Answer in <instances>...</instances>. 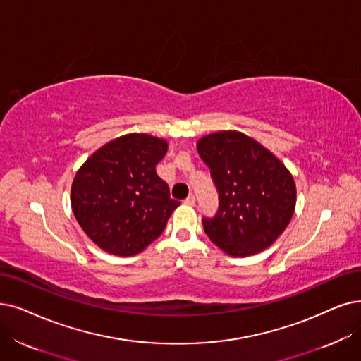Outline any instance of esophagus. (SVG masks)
<instances>
[{"mask_svg":"<svg viewBox=\"0 0 361 361\" xmlns=\"http://www.w3.org/2000/svg\"><path fill=\"white\" fill-rule=\"evenodd\" d=\"M183 204H185V206H190V207H192V206L195 204V197H194L192 194H191L190 197H186V198H185V201H183Z\"/></svg>","mask_w":361,"mask_h":361,"instance_id":"esophagus-1","label":"esophagus"}]
</instances>
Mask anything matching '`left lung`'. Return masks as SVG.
<instances>
[{
    "label": "left lung",
    "instance_id": "8db88e82",
    "mask_svg": "<svg viewBox=\"0 0 361 361\" xmlns=\"http://www.w3.org/2000/svg\"><path fill=\"white\" fill-rule=\"evenodd\" d=\"M219 192V209L203 218L207 237L222 252L246 257L265 250L289 225L296 206L292 173L269 149L237 130L197 142Z\"/></svg>",
    "mask_w": 361,
    "mask_h": 361
}]
</instances>
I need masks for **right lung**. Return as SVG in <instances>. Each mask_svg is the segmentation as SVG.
I'll return each instance as SVG.
<instances>
[{"mask_svg":"<svg viewBox=\"0 0 361 361\" xmlns=\"http://www.w3.org/2000/svg\"><path fill=\"white\" fill-rule=\"evenodd\" d=\"M167 148L166 139L128 133L105 143L78 169L71 207L97 247L135 256L161 235L180 204L155 171Z\"/></svg>","mask_w":361,"mask_h":361,"instance_id":"right-lung-1","label":"right lung"}]
</instances>
